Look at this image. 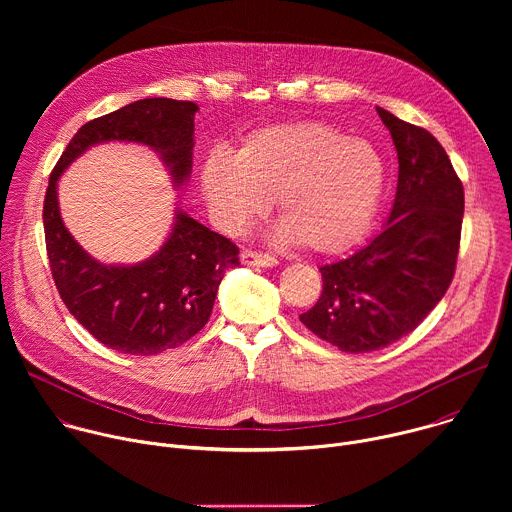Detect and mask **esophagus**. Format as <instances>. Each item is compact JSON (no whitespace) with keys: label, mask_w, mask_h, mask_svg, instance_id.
Returning a JSON list of instances; mask_svg holds the SVG:
<instances>
[{"label":"esophagus","mask_w":512,"mask_h":512,"mask_svg":"<svg viewBox=\"0 0 512 512\" xmlns=\"http://www.w3.org/2000/svg\"><path fill=\"white\" fill-rule=\"evenodd\" d=\"M241 261L245 265H255V267H275L277 265V259L273 255L257 253V251H251V249H245L241 253Z\"/></svg>","instance_id":"34e87169"}]
</instances>
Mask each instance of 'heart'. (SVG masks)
Here are the masks:
<instances>
[{
	"label": "heart",
	"instance_id": "b5f03b06",
	"mask_svg": "<svg viewBox=\"0 0 512 512\" xmlns=\"http://www.w3.org/2000/svg\"><path fill=\"white\" fill-rule=\"evenodd\" d=\"M200 184L214 218L239 231L275 198L277 237L334 255L369 235L387 186V160L375 143L320 121L253 131L235 156L212 152Z\"/></svg>",
	"mask_w": 512,
	"mask_h": 512
}]
</instances>
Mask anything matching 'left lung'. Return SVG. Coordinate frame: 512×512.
<instances>
[{"instance_id": "left-lung-1", "label": "left lung", "mask_w": 512, "mask_h": 512, "mask_svg": "<svg viewBox=\"0 0 512 512\" xmlns=\"http://www.w3.org/2000/svg\"><path fill=\"white\" fill-rule=\"evenodd\" d=\"M399 180L385 229L354 255L320 267L322 296L300 316L342 352H373L413 332L454 279L464 186L429 131L377 107Z\"/></svg>"}]
</instances>
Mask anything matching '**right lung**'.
<instances>
[{
  "mask_svg": "<svg viewBox=\"0 0 512 512\" xmlns=\"http://www.w3.org/2000/svg\"><path fill=\"white\" fill-rule=\"evenodd\" d=\"M196 111L192 101L154 97L97 117L68 141L48 180L42 218L58 294L81 326L123 354H158L198 334L225 273L239 265V249L176 208L174 227L160 251L141 263L105 265L66 231L58 178L97 143L133 141L152 148L180 188L192 172Z\"/></svg>",
  "mask_w": 512,
  "mask_h": 512,
  "instance_id": "right-lung-1",
  "label": "right lung"
}]
</instances>
